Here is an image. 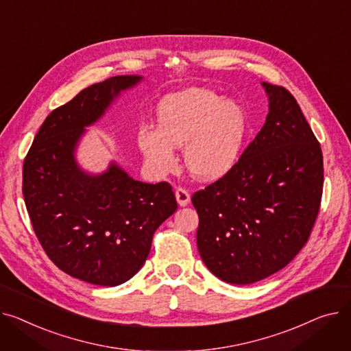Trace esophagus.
<instances>
[{
    "label": "esophagus",
    "mask_w": 351,
    "mask_h": 351,
    "mask_svg": "<svg viewBox=\"0 0 351 351\" xmlns=\"http://www.w3.org/2000/svg\"><path fill=\"white\" fill-rule=\"evenodd\" d=\"M176 198H177V201H178L181 207H185V205H189V202H190V193H189L187 189L178 187L176 190Z\"/></svg>",
    "instance_id": "obj_1"
}]
</instances>
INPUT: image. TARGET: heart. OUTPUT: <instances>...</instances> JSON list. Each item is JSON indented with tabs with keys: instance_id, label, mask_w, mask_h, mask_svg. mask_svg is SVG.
<instances>
[{
	"instance_id": "1",
	"label": "heart",
	"mask_w": 351,
	"mask_h": 351,
	"mask_svg": "<svg viewBox=\"0 0 351 351\" xmlns=\"http://www.w3.org/2000/svg\"><path fill=\"white\" fill-rule=\"evenodd\" d=\"M158 130L141 128L138 146L150 166L171 171L174 147H185V162L198 178L214 180L228 173L242 153L248 117L234 101L207 89H187L164 97L157 112Z\"/></svg>"
}]
</instances>
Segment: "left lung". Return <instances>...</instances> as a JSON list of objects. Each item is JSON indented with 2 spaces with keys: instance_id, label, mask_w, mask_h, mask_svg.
<instances>
[{
  "instance_id": "8db88e82",
  "label": "left lung",
  "mask_w": 351,
  "mask_h": 351,
  "mask_svg": "<svg viewBox=\"0 0 351 351\" xmlns=\"http://www.w3.org/2000/svg\"><path fill=\"white\" fill-rule=\"evenodd\" d=\"M269 113L235 166L193 194L197 246L221 280L250 285L280 271L311 238L323 194L320 143L293 95L263 82Z\"/></svg>"
}]
</instances>
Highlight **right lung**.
Masks as SVG:
<instances>
[{"label":"right lung","instance_id":"obj_1","mask_svg":"<svg viewBox=\"0 0 351 351\" xmlns=\"http://www.w3.org/2000/svg\"><path fill=\"white\" fill-rule=\"evenodd\" d=\"M140 79L109 77L52 110L24 160L23 194L40 246L60 271L93 285L117 286L133 278L154 232L178 207L166 181H136L114 164L92 177L73 158L84 128Z\"/></svg>","mask_w":351,"mask_h":351}]
</instances>
